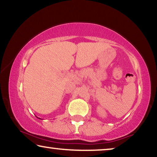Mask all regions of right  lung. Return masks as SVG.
Segmentation results:
<instances>
[{
	"label": "right lung",
	"mask_w": 157,
	"mask_h": 157,
	"mask_svg": "<svg viewBox=\"0 0 157 157\" xmlns=\"http://www.w3.org/2000/svg\"><path fill=\"white\" fill-rule=\"evenodd\" d=\"M37 118H38V117H37ZM38 119H40V118H38ZM40 120H41V119H40Z\"/></svg>",
	"instance_id": "right-lung-1"
}]
</instances>
